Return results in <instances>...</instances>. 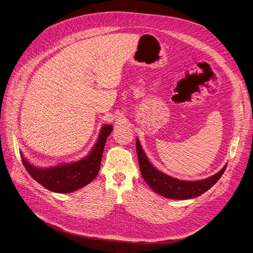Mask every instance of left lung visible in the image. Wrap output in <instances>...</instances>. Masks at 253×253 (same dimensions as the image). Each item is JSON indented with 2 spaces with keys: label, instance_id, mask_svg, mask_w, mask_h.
I'll use <instances>...</instances> for the list:
<instances>
[{
  "label": "left lung",
  "instance_id": "left-lung-1",
  "mask_svg": "<svg viewBox=\"0 0 253 253\" xmlns=\"http://www.w3.org/2000/svg\"><path fill=\"white\" fill-rule=\"evenodd\" d=\"M136 151L141 175L147 185L155 193L169 199L188 200L201 196L215 185L227 168L226 165L216 174L202 180H180L156 169L149 163L138 139H136Z\"/></svg>",
  "mask_w": 253,
  "mask_h": 253
}]
</instances>
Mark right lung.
Listing matches in <instances>:
<instances>
[{
    "mask_svg": "<svg viewBox=\"0 0 253 253\" xmlns=\"http://www.w3.org/2000/svg\"><path fill=\"white\" fill-rule=\"evenodd\" d=\"M112 131L111 125L103 126L94 148L86 157L79 162L39 169L30 165L20 152L22 163L28 173L45 189L61 194L72 193L87 185L99 173L106 140Z\"/></svg>",
    "mask_w": 253,
    "mask_h": 253,
    "instance_id": "add662e5",
    "label": "right lung"
}]
</instances>
